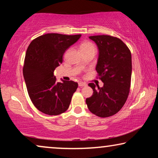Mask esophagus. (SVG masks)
<instances>
[{
  "label": "esophagus",
  "instance_id": "obj_1",
  "mask_svg": "<svg viewBox=\"0 0 158 158\" xmlns=\"http://www.w3.org/2000/svg\"><path fill=\"white\" fill-rule=\"evenodd\" d=\"M78 85L80 86V87H84V86L87 85V84H86L85 83H83V82H79Z\"/></svg>",
  "mask_w": 158,
  "mask_h": 158
}]
</instances>
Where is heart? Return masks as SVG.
<instances>
[{
	"mask_svg": "<svg viewBox=\"0 0 158 158\" xmlns=\"http://www.w3.org/2000/svg\"><path fill=\"white\" fill-rule=\"evenodd\" d=\"M80 49L81 52H88V51H93L96 52V47L95 46L94 43L89 41H85L83 42L80 46Z\"/></svg>",
	"mask_w": 158,
	"mask_h": 158,
	"instance_id": "1",
	"label": "heart"
}]
</instances>
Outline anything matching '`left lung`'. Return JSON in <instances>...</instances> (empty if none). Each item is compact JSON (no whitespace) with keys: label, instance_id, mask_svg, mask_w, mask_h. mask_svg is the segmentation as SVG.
<instances>
[{"label":"left lung","instance_id":"8db88e82","mask_svg":"<svg viewBox=\"0 0 158 158\" xmlns=\"http://www.w3.org/2000/svg\"><path fill=\"white\" fill-rule=\"evenodd\" d=\"M98 49L96 70L103 83L100 88L88 84L94 94L86 98L90 111L99 117H109L121 110L128 98L131 76V55L118 38L109 35L89 36Z\"/></svg>","mask_w":158,"mask_h":158}]
</instances>
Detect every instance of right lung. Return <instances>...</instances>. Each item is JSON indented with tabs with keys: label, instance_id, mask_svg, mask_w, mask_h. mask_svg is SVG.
I'll use <instances>...</instances> for the list:
<instances>
[{
	"label": "right lung",
	"instance_id": "add662e5",
	"mask_svg": "<svg viewBox=\"0 0 158 158\" xmlns=\"http://www.w3.org/2000/svg\"><path fill=\"white\" fill-rule=\"evenodd\" d=\"M81 34H46L28 47L23 75L31 101L36 109L48 115L64 113L78 84L73 81L57 83L54 71L62 62L63 55Z\"/></svg>",
	"mask_w": 158,
	"mask_h": 158
}]
</instances>
